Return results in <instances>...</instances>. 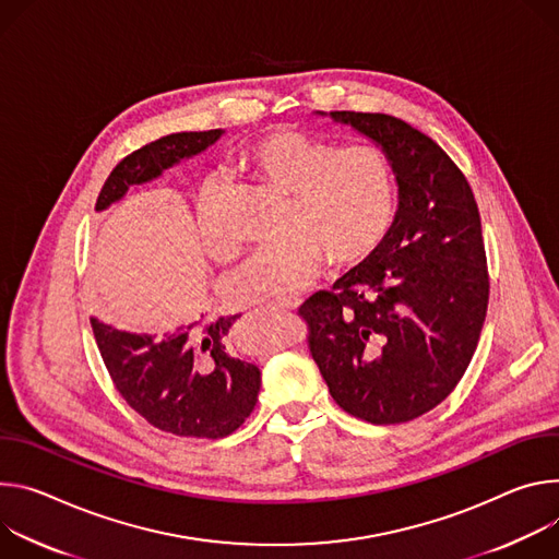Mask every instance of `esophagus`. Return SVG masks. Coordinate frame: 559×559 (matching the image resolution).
I'll use <instances>...</instances> for the list:
<instances>
[{"instance_id":"obj_1","label":"esophagus","mask_w":559,"mask_h":559,"mask_svg":"<svg viewBox=\"0 0 559 559\" xmlns=\"http://www.w3.org/2000/svg\"><path fill=\"white\" fill-rule=\"evenodd\" d=\"M295 311H293V308H286V316H293Z\"/></svg>"}]
</instances>
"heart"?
I'll return each instance as SVG.
<instances>
[{"instance_id":"b5f03b06","label":"heart","mask_w":559,"mask_h":559,"mask_svg":"<svg viewBox=\"0 0 559 559\" xmlns=\"http://www.w3.org/2000/svg\"><path fill=\"white\" fill-rule=\"evenodd\" d=\"M241 166L290 198L277 251H262L230 273L224 295L235 306L288 304L311 288L329 262L344 271L373 258L397 215V170L376 144L340 146L299 129H275L248 144ZM204 251L228 262L239 239L226 222L219 181L206 179L195 195Z\"/></svg>"}]
</instances>
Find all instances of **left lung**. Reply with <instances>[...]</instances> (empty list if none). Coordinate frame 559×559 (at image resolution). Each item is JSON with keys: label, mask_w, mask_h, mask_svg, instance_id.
<instances>
[{"label": "left lung", "mask_w": 559, "mask_h": 559, "mask_svg": "<svg viewBox=\"0 0 559 559\" xmlns=\"http://www.w3.org/2000/svg\"><path fill=\"white\" fill-rule=\"evenodd\" d=\"M331 117L389 153L400 209L380 251L316 293L299 318L340 408L402 424L444 402L477 348L490 290L481 219L464 173L411 123L384 112Z\"/></svg>", "instance_id": "1"}]
</instances>
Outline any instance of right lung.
<instances>
[{
    "mask_svg": "<svg viewBox=\"0 0 559 559\" xmlns=\"http://www.w3.org/2000/svg\"><path fill=\"white\" fill-rule=\"evenodd\" d=\"M222 135L173 133L123 157L104 181L95 211H104L183 157L202 153ZM239 316L195 322L162 337L117 331L91 318L93 335L108 376L135 413L179 438L219 440L253 413L260 393V368L228 353V331Z\"/></svg>",
    "mask_w": 559,
    "mask_h": 559,
    "instance_id": "obj_1",
    "label": "right lung"
}]
</instances>
